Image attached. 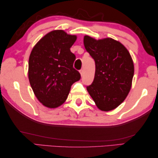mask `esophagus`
<instances>
[{
  "instance_id": "34e87169",
  "label": "esophagus",
  "mask_w": 158,
  "mask_h": 158,
  "mask_svg": "<svg viewBox=\"0 0 158 158\" xmlns=\"http://www.w3.org/2000/svg\"><path fill=\"white\" fill-rule=\"evenodd\" d=\"M80 73L81 74V76H82V75H83V70L81 69V71H80Z\"/></svg>"
}]
</instances>
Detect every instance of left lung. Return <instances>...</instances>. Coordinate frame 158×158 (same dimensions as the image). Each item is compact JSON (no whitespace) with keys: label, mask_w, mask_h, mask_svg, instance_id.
<instances>
[{"label":"left lung","mask_w":158,"mask_h":158,"mask_svg":"<svg viewBox=\"0 0 158 158\" xmlns=\"http://www.w3.org/2000/svg\"><path fill=\"white\" fill-rule=\"evenodd\" d=\"M84 45L95 61L92 84L87 90L102 111L122 103L130 92L134 73L132 58L122 43L110 38L97 40L84 36Z\"/></svg>","instance_id":"8db88e82"}]
</instances>
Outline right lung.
I'll use <instances>...</instances> for the list:
<instances>
[{"instance_id":"1","label":"right lung","mask_w":158,"mask_h":158,"mask_svg":"<svg viewBox=\"0 0 158 158\" xmlns=\"http://www.w3.org/2000/svg\"><path fill=\"white\" fill-rule=\"evenodd\" d=\"M77 39L63 30L44 35L28 59V80L35 96L45 106L55 108L66 102L71 85L81 79L73 68L76 56L70 50Z\"/></svg>"}]
</instances>
